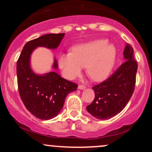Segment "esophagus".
<instances>
[{"mask_svg":"<svg viewBox=\"0 0 152 152\" xmlns=\"http://www.w3.org/2000/svg\"><path fill=\"white\" fill-rule=\"evenodd\" d=\"M78 88H79V89L83 90V89H85V88H86V86H84V85L81 84V85H79V86H78Z\"/></svg>","mask_w":152,"mask_h":152,"instance_id":"obj_1","label":"esophagus"}]
</instances>
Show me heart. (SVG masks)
<instances>
[{"instance_id":"obj_1","label":"heart","mask_w":152,"mask_h":152,"mask_svg":"<svg viewBox=\"0 0 152 152\" xmlns=\"http://www.w3.org/2000/svg\"><path fill=\"white\" fill-rule=\"evenodd\" d=\"M116 50L106 40H96L75 46L72 53L63 54L59 66L64 76L73 79L80 74L83 67L96 81L106 79L112 71L116 61Z\"/></svg>"}]
</instances>
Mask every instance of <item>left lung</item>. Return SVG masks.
Returning a JSON list of instances; mask_svg holds the SVG:
<instances>
[{
	"mask_svg": "<svg viewBox=\"0 0 152 152\" xmlns=\"http://www.w3.org/2000/svg\"><path fill=\"white\" fill-rule=\"evenodd\" d=\"M124 58L126 61L112 75L93 86L95 98L86 109L95 118L105 120L120 113L134 93L138 64L129 43L124 50Z\"/></svg>",
	"mask_w": 152,
	"mask_h": 152,
	"instance_id": "1",
	"label": "left lung"
}]
</instances>
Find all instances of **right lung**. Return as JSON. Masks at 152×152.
<instances>
[{
  "label": "right lung",
  "mask_w": 152,
  "mask_h": 152,
  "mask_svg": "<svg viewBox=\"0 0 152 152\" xmlns=\"http://www.w3.org/2000/svg\"><path fill=\"white\" fill-rule=\"evenodd\" d=\"M65 34H49L31 40L25 44L17 61V81L20 99L28 111L42 120L57 116L64 106L66 96L77 88L76 83L51 71L36 74L30 68V56L36 47L56 48ZM54 69L57 68L55 60Z\"/></svg>",
  "instance_id": "obj_1"
}]
</instances>
